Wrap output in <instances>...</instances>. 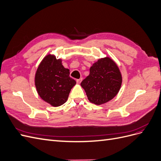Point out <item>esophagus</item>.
<instances>
[{
  "label": "esophagus",
  "mask_w": 161,
  "mask_h": 161,
  "mask_svg": "<svg viewBox=\"0 0 161 161\" xmlns=\"http://www.w3.org/2000/svg\"><path fill=\"white\" fill-rule=\"evenodd\" d=\"M82 78H80V79H77L76 80V82H77L78 84H80V82H81V81H82Z\"/></svg>",
  "instance_id": "esophagus-1"
}]
</instances>
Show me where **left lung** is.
Wrapping results in <instances>:
<instances>
[{
  "instance_id": "1",
  "label": "left lung",
  "mask_w": 161,
  "mask_h": 161,
  "mask_svg": "<svg viewBox=\"0 0 161 161\" xmlns=\"http://www.w3.org/2000/svg\"><path fill=\"white\" fill-rule=\"evenodd\" d=\"M122 76L116 63L109 57L99 59L90 68V73L81 82L88 99L95 105L109 101L118 93Z\"/></svg>"
}]
</instances>
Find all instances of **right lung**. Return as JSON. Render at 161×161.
I'll use <instances>...</instances> for the list:
<instances>
[{
  "label": "right lung",
  "instance_id": "add662e5",
  "mask_svg": "<svg viewBox=\"0 0 161 161\" xmlns=\"http://www.w3.org/2000/svg\"><path fill=\"white\" fill-rule=\"evenodd\" d=\"M61 59L47 54L39 65L35 75V85L38 95L47 103L58 107L66 103L76 81L70 77Z\"/></svg>",
  "mask_w": 161,
  "mask_h": 161
}]
</instances>
